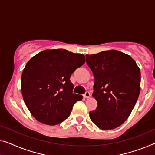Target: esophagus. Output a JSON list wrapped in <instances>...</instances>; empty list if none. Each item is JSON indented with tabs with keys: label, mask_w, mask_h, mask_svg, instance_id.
<instances>
[{
	"label": "esophagus",
	"mask_w": 155,
	"mask_h": 155,
	"mask_svg": "<svg viewBox=\"0 0 155 155\" xmlns=\"http://www.w3.org/2000/svg\"><path fill=\"white\" fill-rule=\"evenodd\" d=\"M84 97L85 98H86V99L90 98V97H91V94H90L89 92H86L85 93L84 95Z\"/></svg>",
	"instance_id": "34e87169"
}]
</instances>
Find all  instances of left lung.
Here are the masks:
<instances>
[{"instance_id":"8db88e82","label":"left lung","mask_w":155,"mask_h":155,"mask_svg":"<svg viewBox=\"0 0 155 155\" xmlns=\"http://www.w3.org/2000/svg\"><path fill=\"white\" fill-rule=\"evenodd\" d=\"M85 57L94 77L92 97L97 101L90 118L103 130L118 127L129 117L139 96L140 69L130 55L117 50Z\"/></svg>"}]
</instances>
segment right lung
<instances>
[{
  "instance_id": "right-lung-1",
  "label": "right lung",
  "mask_w": 155,
  "mask_h": 155,
  "mask_svg": "<svg viewBox=\"0 0 155 155\" xmlns=\"http://www.w3.org/2000/svg\"><path fill=\"white\" fill-rule=\"evenodd\" d=\"M84 54L66 49H47L28 62L21 75L24 102L37 120L48 125L61 123L70 116L83 96L72 93L70 78L85 63Z\"/></svg>"
}]
</instances>
